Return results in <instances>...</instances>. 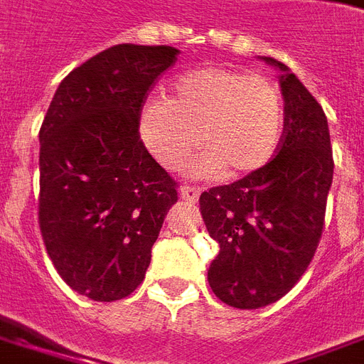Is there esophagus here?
Here are the masks:
<instances>
[{
  "label": "esophagus",
  "mask_w": 364,
  "mask_h": 364,
  "mask_svg": "<svg viewBox=\"0 0 364 364\" xmlns=\"http://www.w3.org/2000/svg\"><path fill=\"white\" fill-rule=\"evenodd\" d=\"M179 196H181L183 200L196 202L198 200V196H200V188L193 187V185H181V188H179Z\"/></svg>",
  "instance_id": "34e87169"
}]
</instances>
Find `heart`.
Listing matches in <instances>:
<instances>
[{"label":"heart","mask_w":364,"mask_h":364,"mask_svg":"<svg viewBox=\"0 0 364 364\" xmlns=\"http://www.w3.org/2000/svg\"><path fill=\"white\" fill-rule=\"evenodd\" d=\"M279 85L232 66H200L171 83L168 99L141 108L139 135L168 170L187 162L200 143L204 154L191 164L194 176L244 177L273 158L284 132Z\"/></svg>","instance_id":"heart-1"}]
</instances>
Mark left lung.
<instances>
[{
  "label": "left lung",
  "instance_id": "left-lung-1",
  "mask_svg": "<svg viewBox=\"0 0 364 364\" xmlns=\"http://www.w3.org/2000/svg\"><path fill=\"white\" fill-rule=\"evenodd\" d=\"M284 132L262 170L200 194V213L219 254L208 282L223 304L259 309L294 288L324 227L334 158L317 99L279 60Z\"/></svg>",
  "mask_w": 364,
  "mask_h": 364
}]
</instances>
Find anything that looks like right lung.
<instances>
[{
    "label": "right lung",
    "instance_id": "1",
    "mask_svg": "<svg viewBox=\"0 0 364 364\" xmlns=\"http://www.w3.org/2000/svg\"><path fill=\"white\" fill-rule=\"evenodd\" d=\"M177 55L170 46L108 47L60 82L41 124V237L60 279L95 301L143 282L177 202V181L139 135L149 91Z\"/></svg>",
    "mask_w": 364,
    "mask_h": 364
}]
</instances>
